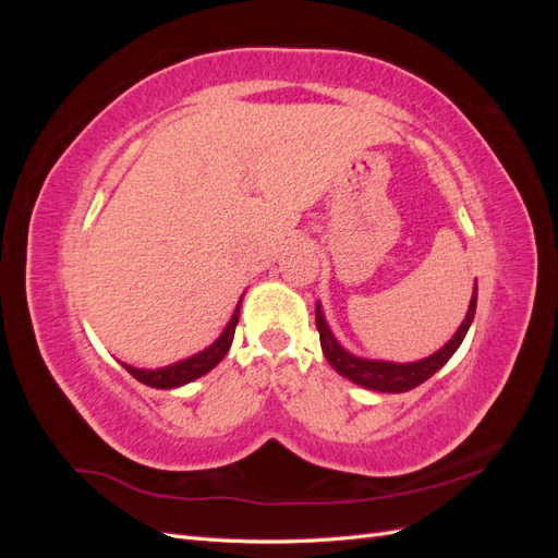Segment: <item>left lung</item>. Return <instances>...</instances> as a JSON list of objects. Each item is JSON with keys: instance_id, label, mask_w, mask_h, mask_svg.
I'll return each mask as SVG.
<instances>
[{"instance_id": "8db88e82", "label": "left lung", "mask_w": 558, "mask_h": 558, "mask_svg": "<svg viewBox=\"0 0 558 558\" xmlns=\"http://www.w3.org/2000/svg\"><path fill=\"white\" fill-rule=\"evenodd\" d=\"M475 310H477V281H475V291H472V298H470L468 314L463 318V324L459 326V330L453 332V337L442 349H437L428 359H421L414 363L363 359V356H356V353L347 351L332 335L320 302H316V328L320 337V349H324V356L335 367V373H340L342 377L363 388H369V391L404 393V391H412V388H416L418 384H424L426 379H430L437 369L453 356L456 349H459L461 342L465 340V335L472 326V318H475Z\"/></svg>"}]
</instances>
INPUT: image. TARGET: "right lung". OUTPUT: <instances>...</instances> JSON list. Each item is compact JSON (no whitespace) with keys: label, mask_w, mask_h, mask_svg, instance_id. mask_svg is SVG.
Wrapping results in <instances>:
<instances>
[{"label":"right lung","mask_w":558,"mask_h":558,"mask_svg":"<svg viewBox=\"0 0 558 558\" xmlns=\"http://www.w3.org/2000/svg\"><path fill=\"white\" fill-rule=\"evenodd\" d=\"M240 307H242V298L238 302V307H234L228 326L223 328L221 335L216 337V342H211L207 349L193 353V356H189V359L177 361V363L165 365V367H156V369L134 367L128 363H121V365L134 379L150 386V388H179L183 384H191V381L199 379L202 375H207L209 369H214L226 359V353L230 351V344H232L234 328H238V324H240Z\"/></svg>","instance_id":"right-lung-1"}]
</instances>
